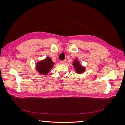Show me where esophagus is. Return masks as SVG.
I'll use <instances>...</instances> for the list:
<instances>
[{
	"label": "esophagus",
	"instance_id": "esophagus-1",
	"mask_svg": "<svg viewBox=\"0 0 125 125\" xmlns=\"http://www.w3.org/2000/svg\"><path fill=\"white\" fill-rule=\"evenodd\" d=\"M65 62H66V60H62V61H61V62H60V63H62V64L65 63Z\"/></svg>",
	"mask_w": 125,
	"mask_h": 125
}]
</instances>
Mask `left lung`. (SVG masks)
Instances as JSON below:
<instances>
[{"mask_svg":"<svg viewBox=\"0 0 125 125\" xmlns=\"http://www.w3.org/2000/svg\"><path fill=\"white\" fill-rule=\"evenodd\" d=\"M73 66L75 72L78 74L82 73L85 70V68L81 65L77 59H75L73 60Z\"/></svg>","mask_w":125,"mask_h":125,"instance_id":"left-lung-1","label":"left lung"}]
</instances>
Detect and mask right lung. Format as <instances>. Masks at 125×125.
<instances>
[{"label":"right lung","instance_id":"1","mask_svg":"<svg viewBox=\"0 0 125 125\" xmlns=\"http://www.w3.org/2000/svg\"><path fill=\"white\" fill-rule=\"evenodd\" d=\"M54 65V62L52 61L50 57H47L44 59L37 62L36 69L37 71L42 75H46Z\"/></svg>","mask_w":125,"mask_h":125}]
</instances>
